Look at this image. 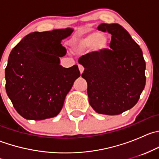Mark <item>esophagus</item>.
Listing matches in <instances>:
<instances>
[{
	"mask_svg": "<svg viewBox=\"0 0 159 159\" xmlns=\"http://www.w3.org/2000/svg\"><path fill=\"white\" fill-rule=\"evenodd\" d=\"M78 68H79V70L80 72H81V74L83 73V71H84V68H83V66H81V65H78Z\"/></svg>",
	"mask_w": 159,
	"mask_h": 159,
	"instance_id": "obj_1",
	"label": "esophagus"
}]
</instances>
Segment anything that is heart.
Masks as SVG:
<instances>
[{
	"instance_id": "obj_1",
	"label": "heart",
	"mask_w": 159,
	"mask_h": 159,
	"mask_svg": "<svg viewBox=\"0 0 159 159\" xmlns=\"http://www.w3.org/2000/svg\"><path fill=\"white\" fill-rule=\"evenodd\" d=\"M109 44L110 40L107 35L102 34L98 30H93L75 38L72 48L74 51L79 53L85 51L91 47V54L94 56H99L108 49Z\"/></svg>"
}]
</instances>
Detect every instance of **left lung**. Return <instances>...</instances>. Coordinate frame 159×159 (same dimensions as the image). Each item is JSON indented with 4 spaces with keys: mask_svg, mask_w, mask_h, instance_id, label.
I'll return each mask as SVG.
<instances>
[{
    "mask_svg": "<svg viewBox=\"0 0 159 159\" xmlns=\"http://www.w3.org/2000/svg\"><path fill=\"white\" fill-rule=\"evenodd\" d=\"M98 29L111 34V50L99 56L83 55L78 63L88 84L91 108L97 113L117 115L135 105L145 89V61L142 49L118 24L102 23Z\"/></svg>",
    "mask_w": 159,
    "mask_h": 159,
    "instance_id": "left-lung-1",
    "label": "left lung"
}]
</instances>
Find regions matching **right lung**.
<instances>
[{
    "mask_svg": "<svg viewBox=\"0 0 159 159\" xmlns=\"http://www.w3.org/2000/svg\"><path fill=\"white\" fill-rule=\"evenodd\" d=\"M70 28L32 32L12 49L5 68V89L15 110L28 120L54 118L62 109L74 82L81 75L77 65L64 68L67 51L62 40Z\"/></svg>",
    "mask_w": 159,
    "mask_h": 159,
    "instance_id": "obj_1",
    "label": "right lung"
}]
</instances>
